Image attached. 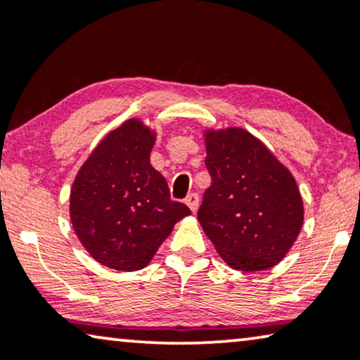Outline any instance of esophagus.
<instances>
[{
    "label": "esophagus",
    "mask_w": 360,
    "mask_h": 360,
    "mask_svg": "<svg viewBox=\"0 0 360 360\" xmlns=\"http://www.w3.org/2000/svg\"><path fill=\"white\" fill-rule=\"evenodd\" d=\"M186 204H187V207H189L192 212H195L197 209H199V195L192 192V194H189V195L186 197Z\"/></svg>",
    "instance_id": "obj_1"
}]
</instances>
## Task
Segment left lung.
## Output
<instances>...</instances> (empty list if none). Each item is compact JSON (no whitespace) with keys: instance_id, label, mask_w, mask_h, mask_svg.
<instances>
[{"instance_id":"1","label":"left lung","mask_w":360,"mask_h":360,"mask_svg":"<svg viewBox=\"0 0 360 360\" xmlns=\"http://www.w3.org/2000/svg\"><path fill=\"white\" fill-rule=\"evenodd\" d=\"M204 134L212 182L197 219L233 269H271L285 257L303 225L297 182L248 130L207 129Z\"/></svg>"}]
</instances>
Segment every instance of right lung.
Listing matches in <instances>:
<instances>
[{"instance_id": "obj_1", "label": "right lung", "mask_w": 360, "mask_h": 360, "mask_svg": "<svg viewBox=\"0 0 360 360\" xmlns=\"http://www.w3.org/2000/svg\"><path fill=\"white\" fill-rule=\"evenodd\" d=\"M156 134L129 119L91 151L70 192V219L91 257L115 271L148 266L174 225L191 214L171 200L150 163Z\"/></svg>"}]
</instances>
